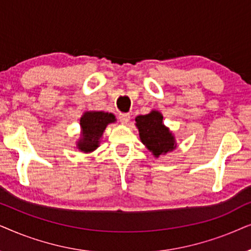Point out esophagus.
Segmentation results:
<instances>
[{
	"mask_svg": "<svg viewBox=\"0 0 251 251\" xmlns=\"http://www.w3.org/2000/svg\"><path fill=\"white\" fill-rule=\"evenodd\" d=\"M118 119L122 124H127L129 122V119H131V115H129V113H119Z\"/></svg>",
	"mask_w": 251,
	"mask_h": 251,
	"instance_id": "34e87169",
	"label": "esophagus"
}]
</instances>
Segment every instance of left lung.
<instances>
[{
    "mask_svg": "<svg viewBox=\"0 0 251 251\" xmlns=\"http://www.w3.org/2000/svg\"><path fill=\"white\" fill-rule=\"evenodd\" d=\"M139 128L140 139L143 145L158 157L162 153L171 151L176 148L172 133L163 125V116L158 111H151L148 115L138 116L135 118Z\"/></svg>",
    "mask_w": 251,
    "mask_h": 251,
    "instance_id": "obj_1",
    "label": "left lung"
}]
</instances>
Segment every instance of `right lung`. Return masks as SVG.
Instances as JSON below:
<instances>
[{"label": "right lung", "instance_id": "add662e5", "mask_svg": "<svg viewBox=\"0 0 251 251\" xmlns=\"http://www.w3.org/2000/svg\"><path fill=\"white\" fill-rule=\"evenodd\" d=\"M116 120L112 113L86 112L80 119L82 138L78 142V148L83 152H91L99 147V141L106 125Z\"/></svg>", "mask_w": 251, "mask_h": 251}]
</instances>
